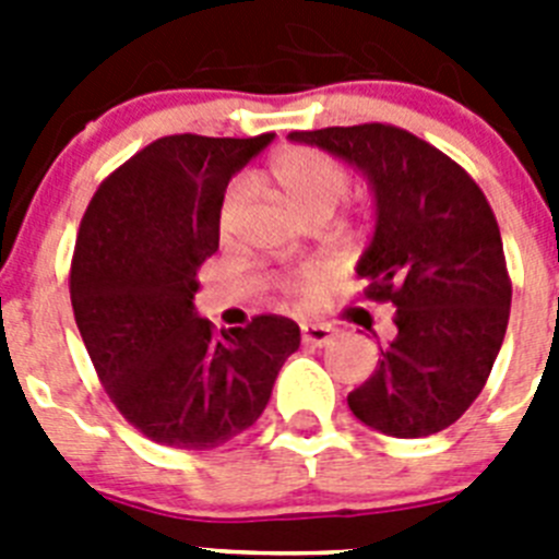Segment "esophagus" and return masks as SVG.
Segmentation results:
<instances>
[{
    "label": "esophagus",
    "mask_w": 559,
    "mask_h": 559,
    "mask_svg": "<svg viewBox=\"0 0 559 559\" xmlns=\"http://www.w3.org/2000/svg\"><path fill=\"white\" fill-rule=\"evenodd\" d=\"M335 330L330 324H302V341L313 344V347H328L333 344Z\"/></svg>",
    "instance_id": "obj_1"
}]
</instances>
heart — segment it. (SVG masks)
<instances>
[{"label": "heart", "instance_id": "b5f03b06", "mask_svg": "<svg viewBox=\"0 0 559 559\" xmlns=\"http://www.w3.org/2000/svg\"><path fill=\"white\" fill-rule=\"evenodd\" d=\"M269 179L280 190L285 201L294 206L299 215L310 218L316 212H333L338 201L347 195L349 179L347 170L328 153L313 151V147H285L269 162ZM243 204V190L231 187L221 204V229L229 231L237 218V210ZM319 280V271L308 269L285 280L288 294H305Z\"/></svg>", "mask_w": 559, "mask_h": 559}]
</instances>
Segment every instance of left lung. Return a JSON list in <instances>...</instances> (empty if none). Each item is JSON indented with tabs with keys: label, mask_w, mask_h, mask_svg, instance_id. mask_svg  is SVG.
Instances as JSON below:
<instances>
[{
	"label": "left lung",
	"mask_w": 559,
	"mask_h": 559,
	"mask_svg": "<svg viewBox=\"0 0 559 559\" xmlns=\"http://www.w3.org/2000/svg\"><path fill=\"white\" fill-rule=\"evenodd\" d=\"M364 173L374 231L355 274L367 299L392 302L394 338L349 392V412L380 433L431 437L453 426L484 383L510 322L501 231L476 181L403 128L364 122L294 131Z\"/></svg>",
	"instance_id": "1"
}]
</instances>
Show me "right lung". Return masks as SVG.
I'll return each mask as SVG.
<instances>
[{"instance_id": "obj_1", "label": "right lung", "mask_w": 559, "mask_h": 559, "mask_svg": "<svg viewBox=\"0 0 559 559\" xmlns=\"http://www.w3.org/2000/svg\"><path fill=\"white\" fill-rule=\"evenodd\" d=\"M271 140L162 136L97 187L81 221L69 271L78 330L114 406L159 445L210 451L254 426L299 349L285 316L218 335L192 305L229 179Z\"/></svg>"}]
</instances>
